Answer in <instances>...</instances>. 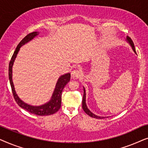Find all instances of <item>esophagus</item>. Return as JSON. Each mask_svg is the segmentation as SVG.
<instances>
[{
	"label": "esophagus",
	"mask_w": 148,
	"mask_h": 148,
	"mask_svg": "<svg viewBox=\"0 0 148 148\" xmlns=\"http://www.w3.org/2000/svg\"><path fill=\"white\" fill-rule=\"evenodd\" d=\"M82 75V73L80 70L75 69L71 72V76L73 77H80Z\"/></svg>",
	"instance_id": "1"
}]
</instances>
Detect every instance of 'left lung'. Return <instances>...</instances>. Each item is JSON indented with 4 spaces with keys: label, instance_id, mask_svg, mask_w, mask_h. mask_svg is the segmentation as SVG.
Instances as JSON below:
<instances>
[{
    "label": "left lung",
    "instance_id": "1",
    "mask_svg": "<svg viewBox=\"0 0 148 148\" xmlns=\"http://www.w3.org/2000/svg\"><path fill=\"white\" fill-rule=\"evenodd\" d=\"M126 40H127V42H128V43L130 44L131 48H132V49L133 51H134L135 53L137 54L136 51H135L134 44H133V42L132 41V40H131V38L129 37V36H127ZM82 108H83V109H84V112H86L87 114H88L89 116H90L91 117H93V118H96V119H102L105 118V117H104V116H97V115L94 114V113H92L90 110H89L88 106H87V105H86V90H85L84 88V97H83V100H82Z\"/></svg>",
    "mask_w": 148,
    "mask_h": 148
}]
</instances>
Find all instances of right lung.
Wrapping results in <instances>:
<instances>
[{"mask_svg":"<svg viewBox=\"0 0 148 148\" xmlns=\"http://www.w3.org/2000/svg\"><path fill=\"white\" fill-rule=\"evenodd\" d=\"M39 33L38 32H34L32 33H30L27 34L21 42L18 44V46L16 48V49L14 52L11 57V60L9 62V78L10 81V84L11 86L12 92H13L14 98L19 105L20 107L22 108L25 109L28 112L32 113V114L39 115V116H48V115L53 114L54 113L57 112L59 110L60 106H61V96H62V92L63 90L64 86H66V84L70 81L71 78V74L69 73H66L64 75H62L58 78V79L56 82L55 88H54V92L52 94V96L51 97V99L49 102H48L46 104L41 106H32V105L26 104L22 101L21 99L19 98L17 94H16V92L15 90V88H14V85L13 82V79H12V68H13V65L15 61L16 57L18 54V52L19 51L20 48L24 44L27 43L29 41H31L32 39H34L36 36H37Z\"/></svg>","mask_w":148,"mask_h":148,"instance_id":"obj_1","label":"right lung"}]
</instances>
